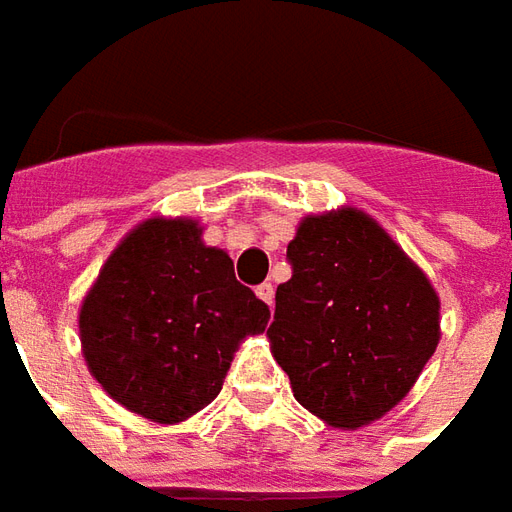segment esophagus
Masks as SVG:
<instances>
[{
  "label": "esophagus",
  "mask_w": 512,
  "mask_h": 512,
  "mask_svg": "<svg viewBox=\"0 0 512 512\" xmlns=\"http://www.w3.org/2000/svg\"><path fill=\"white\" fill-rule=\"evenodd\" d=\"M256 295L262 297L264 303L273 308V303H275V286L273 284H259L256 286Z\"/></svg>",
  "instance_id": "34e87169"
}]
</instances>
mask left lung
Segmentation results:
<instances>
[{"instance_id":"obj_1","label":"left lung","mask_w":512,"mask_h":512,"mask_svg":"<svg viewBox=\"0 0 512 512\" xmlns=\"http://www.w3.org/2000/svg\"><path fill=\"white\" fill-rule=\"evenodd\" d=\"M275 292L270 350L295 400L339 430L402 402L436 353L441 300L375 217L342 206L300 220Z\"/></svg>"}]
</instances>
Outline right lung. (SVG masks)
Segmentation results:
<instances>
[{
  "instance_id": "obj_1",
  "label": "right lung",
  "mask_w": 512,
  "mask_h": 512,
  "mask_svg": "<svg viewBox=\"0 0 512 512\" xmlns=\"http://www.w3.org/2000/svg\"><path fill=\"white\" fill-rule=\"evenodd\" d=\"M270 308L234 278L192 217H148L126 234L79 308L90 375L126 411L179 424L215 400L234 353Z\"/></svg>"
}]
</instances>
